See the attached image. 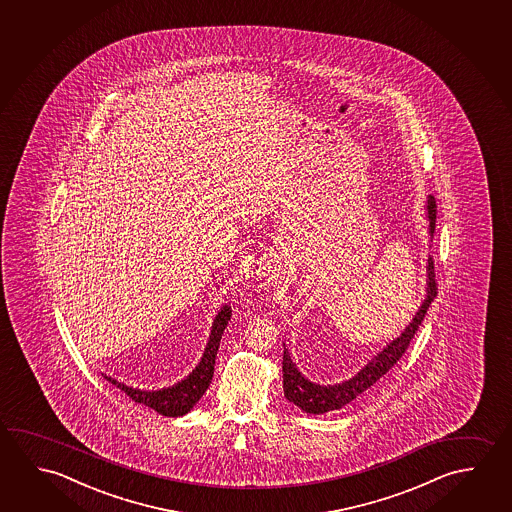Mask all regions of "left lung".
Masks as SVG:
<instances>
[{"label": "left lung", "mask_w": 512, "mask_h": 512, "mask_svg": "<svg viewBox=\"0 0 512 512\" xmlns=\"http://www.w3.org/2000/svg\"><path fill=\"white\" fill-rule=\"evenodd\" d=\"M428 234L430 239L436 230V200L434 196H428L427 200ZM436 275H434V260L428 257L427 262V287H425V300L419 305L412 321L403 328L402 334L387 343L380 352L355 375V377L344 380L341 384L334 386H321L316 382H310L309 378L303 377L300 369L296 368L291 355L284 348V362H282V373H284V394L289 402L300 407L307 414H325V412L343 409L344 405L352 403L357 396L368 391L377 380L384 377L389 369L393 368L396 362L400 361L407 346L411 343L412 337L418 332L421 321L427 314L430 303L436 298Z\"/></svg>", "instance_id": "1"}]
</instances>
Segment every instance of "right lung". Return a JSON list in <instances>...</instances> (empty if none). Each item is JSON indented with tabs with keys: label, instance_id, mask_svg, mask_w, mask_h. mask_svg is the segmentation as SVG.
Listing matches in <instances>:
<instances>
[{
	"label": "right lung",
	"instance_id": "obj_1",
	"mask_svg": "<svg viewBox=\"0 0 512 512\" xmlns=\"http://www.w3.org/2000/svg\"><path fill=\"white\" fill-rule=\"evenodd\" d=\"M230 316H232V309L228 305H223L216 314V318H214V323L210 328L209 343L205 346V352H203L198 366L184 380L176 382L175 386L162 387L157 391H146V389L126 386L123 382H119L116 378L107 377V375H105V378L109 380L110 384L119 387L126 396H130L135 403H143V405L159 412L162 416H169V418L184 416L193 409L196 403L200 402V398L212 382L219 341H221V336L227 328Z\"/></svg>",
	"mask_w": 512,
	"mask_h": 512
}]
</instances>
